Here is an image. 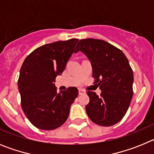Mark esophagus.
I'll return each mask as SVG.
<instances>
[{
  "mask_svg": "<svg viewBox=\"0 0 154 154\" xmlns=\"http://www.w3.org/2000/svg\"><path fill=\"white\" fill-rule=\"evenodd\" d=\"M79 95H84V94H85V91L84 89H79Z\"/></svg>",
  "mask_w": 154,
  "mask_h": 154,
  "instance_id": "obj_1",
  "label": "esophagus"
}]
</instances>
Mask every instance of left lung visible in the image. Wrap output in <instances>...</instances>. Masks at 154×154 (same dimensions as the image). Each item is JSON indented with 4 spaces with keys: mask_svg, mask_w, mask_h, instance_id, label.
Returning <instances> with one entry per match:
<instances>
[{
    "mask_svg": "<svg viewBox=\"0 0 154 154\" xmlns=\"http://www.w3.org/2000/svg\"><path fill=\"white\" fill-rule=\"evenodd\" d=\"M81 51L90 60L94 84L99 85L100 96L88 91L85 111L96 124L110 126L123 119L133 97V73L120 49L103 40L82 39L75 52Z\"/></svg>",
    "mask_w": 154,
    "mask_h": 154,
    "instance_id": "8db88e82",
    "label": "left lung"
}]
</instances>
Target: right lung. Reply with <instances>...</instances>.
<instances>
[{
    "instance_id": "add662e5",
    "label": "right lung",
    "mask_w": 154,
    "mask_h": 154,
    "mask_svg": "<svg viewBox=\"0 0 154 154\" xmlns=\"http://www.w3.org/2000/svg\"><path fill=\"white\" fill-rule=\"evenodd\" d=\"M79 39L55 42L34 50L21 65L18 90L24 114L35 127L51 130L67 120L72 104L79 95L75 87L57 92V75L65 70Z\"/></svg>"
}]
</instances>
